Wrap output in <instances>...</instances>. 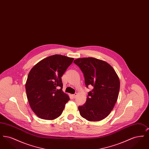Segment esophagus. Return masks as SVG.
<instances>
[{
  "label": "esophagus",
  "instance_id": "34e87169",
  "mask_svg": "<svg viewBox=\"0 0 149 149\" xmlns=\"http://www.w3.org/2000/svg\"><path fill=\"white\" fill-rule=\"evenodd\" d=\"M77 93H75V94H74L72 95V97H73L74 98H75L76 97H77Z\"/></svg>",
  "mask_w": 149,
  "mask_h": 149
}]
</instances>
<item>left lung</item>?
<instances>
[{
	"label": "left lung",
	"instance_id": "left-lung-1",
	"mask_svg": "<svg viewBox=\"0 0 149 149\" xmlns=\"http://www.w3.org/2000/svg\"><path fill=\"white\" fill-rule=\"evenodd\" d=\"M74 63L83 72L86 87H93L85 104L78 107L80 116L89 121L103 120L117 100L120 88L118 75L109 64L94 57L78 58Z\"/></svg>",
	"mask_w": 149,
	"mask_h": 149
}]
</instances>
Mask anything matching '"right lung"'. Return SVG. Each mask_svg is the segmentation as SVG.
I'll return each mask as SVG.
<instances>
[{"label":"right lung","mask_w":149,"mask_h":149,"mask_svg":"<svg viewBox=\"0 0 149 149\" xmlns=\"http://www.w3.org/2000/svg\"><path fill=\"white\" fill-rule=\"evenodd\" d=\"M74 58L61 55L47 57L29 72L26 91L29 106L40 118L52 120L63 112L69 97L62 90L61 77Z\"/></svg>","instance_id":"obj_1"}]
</instances>
